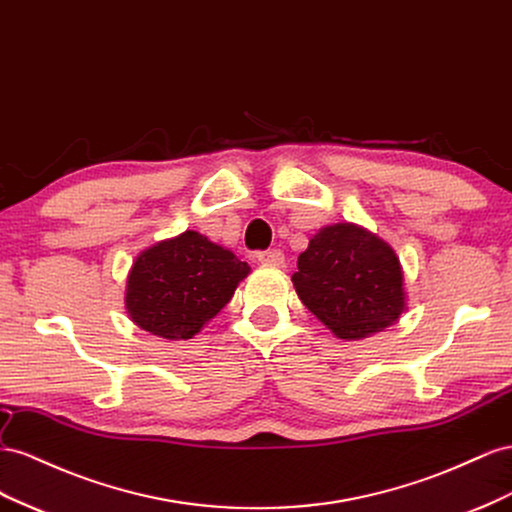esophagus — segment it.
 <instances>
[{
	"instance_id": "1",
	"label": "esophagus",
	"mask_w": 512,
	"mask_h": 512,
	"mask_svg": "<svg viewBox=\"0 0 512 512\" xmlns=\"http://www.w3.org/2000/svg\"><path fill=\"white\" fill-rule=\"evenodd\" d=\"M257 259H259V264H264V266L285 268V255H283V251H279V248H270V251L259 253Z\"/></svg>"
}]
</instances>
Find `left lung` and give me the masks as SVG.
Instances as JSON below:
<instances>
[{
    "instance_id": "8db88e82",
    "label": "left lung",
    "mask_w": 512,
    "mask_h": 512,
    "mask_svg": "<svg viewBox=\"0 0 512 512\" xmlns=\"http://www.w3.org/2000/svg\"><path fill=\"white\" fill-rule=\"evenodd\" d=\"M296 294L339 339H364L405 311L403 268L392 246L354 223L319 229L291 276Z\"/></svg>"
}]
</instances>
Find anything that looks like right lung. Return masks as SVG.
Returning a JSON list of instances; mask_svg holds the SVG:
<instances>
[{"label": "right lung", "instance_id": "right-lung-1", "mask_svg": "<svg viewBox=\"0 0 512 512\" xmlns=\"http://www.w3.org/2000/svg\"><path fill=\"white\" fill-rule=\"evenodd\" d=\"M251 266L199 231L163 240L133 261L126 311L145 332L169 341L193 339L221 313Z\"/></svg>", "mask_w": 512, "mask_h": 512}]
</instances>
